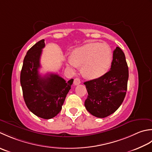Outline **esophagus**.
I'll use <instances>...</instances> for the list:
<instances>
[{
  "instance_id": "obj_1",
  "label": "esophagus",
  "mask_w": 152,
  "mask_h": 152,
  "mask_svg": "<svg viewBox=\"0 0 152 152\" xmlns=\"http://www.w3.org/2000/svg\"><path fill=\"white\" fill-rule=\"evenodd\" d=\"M80 83V80L79 78H75L74 79V81H73V84L75 85H78Z\"/></svg>"
}]
</instances>
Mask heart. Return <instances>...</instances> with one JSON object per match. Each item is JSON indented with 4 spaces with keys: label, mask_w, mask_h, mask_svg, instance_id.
<instances>
[{
    "label": "heart",
    "mask_w": 152,
    "mask_h": 152,
    "mask_svg": "<svg viewBox=\"0 0 152 152\" xmlns=\"http://www.w3.org/2000/svg\"><path fill=\"white\" fill-rule=\"evenodd\" d=\"M111 60L112 52L109 45L91 42L74 50L67 62L73 67L83 66V74L87 78L97 79L108 72Z\"/></svg>",
    "instance_id": "heart-1"
}]
</instances>
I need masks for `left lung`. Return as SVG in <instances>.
Masks as SVG:
<instances>
[{"mask_svg":"<svg viewBox=\"0 0 152 152\" xmlns=\"http://www.w3.org/2000/svg\"><path fill=\"white\" fill-rule=\"evenodd\" d=\"M129 68L123 50L117 46L110 70L98 79L84 83L88 92L85 106L99 118L113 113L123 103L127 90Z\"/></svg>","mask_w":152,"mask_h":152,"instance_id":"1","label":"left lung"}]
</instances>
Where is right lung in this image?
Returning a JSON list of instances; mask_svg holds the SVG:
<instances>
[{
    "label": "right lung",
    "mask_w": 152,
    "mask_h": 152,
    "mask_svg": "<svg viewBox=\"0 0 152 152\" xmlns=\"http://www.w3.org/2000/svg\"><path fill=\"white\" fill-rule=\"evenodd\" d=\"M45 46L42 39L27 51L21 71L20 83L28 109L37 117L49 119L60 113L73 79L66 82L57 74L40 75V58Z\"/></svg>",
    "instance_id": "obj_1"
}]
</instances>
